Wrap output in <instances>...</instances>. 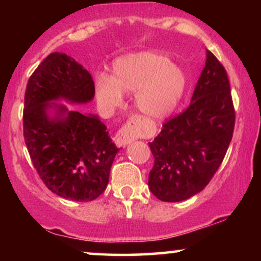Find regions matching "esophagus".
I'll list each match as a JSON object with an SVG mask.
<instances>
[{
    "mask_svg": "<svg viewBox=\"0 0 261 261\" xmlns=\"http://www.w3.org/2000/svg\"><path fill=\"white\" fill-rule=\"evenodd\" d=\"M142 134L143 128L141 127V116L133 115V118H130V120L115 134L114 141H115L116 146H119V147H125Z\"/></svg>",
    "mask_w": 261,
    "mask_h": 261,
    "instance_id": "34e87169",
    "label": "esophagus"
}]
</instances>
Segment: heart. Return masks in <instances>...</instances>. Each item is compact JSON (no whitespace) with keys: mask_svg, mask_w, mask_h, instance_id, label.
<instances>
[{"mask_svg":"<svg viewBox=\"0 0 261 261\" xmlns=\"http://www.w3.org/2000/svg\"><path fill=\"white\" fill-rule=\"evenodd\" d=\"M185 76L162 54L145 51L116 60L113 76H95V95L106 109L118 107L122 92H135V103L145 115L161 118L172 112L181 98Z\"/></svg>","mask_w":261,"mask_h":261,"instance_id":"obj_1","label":"heart"}]
</instances>
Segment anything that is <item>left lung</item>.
Listing matches in <instances>:
<instances>
[{
    "label": "left lung",
    "mask_w": 261,
    "mask_h": 261,
    "mask_svg": "<svg viewBox=\"0 0 261 261\" xmlns=\"http://www.w3.org/2000/svg\"><path fill=\"white\" fill-rule=\"evenodd\" d=\"M236 112L226 68L210 50L191 103L164 122L148 142L154 157L148 176L152 194L166 202L200 193L220 168L234 130Z\"/></svg>",
    "instance_id": "left-lung-1"
}]
</instances>
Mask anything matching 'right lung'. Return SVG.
<instances>
[{
	"mask_svg": "<svg viewBox=\"0 0 261 261\" xmlns=\"http://www.w3.org/2000/svg\"><path fill=\"white\" fill-rule=\"evenodd\" d=\"M93 97L91 73L66 54L46 56L27 83L23 136L33 166L45 187L73 201H92L106 190L119 148L97 116L68 112L50 119L46 110L60 98L86 103Z\"/></svg>",
	"mask_w": 261,
	"mask_h": 261,
	"instance_id": "add662e5",
	"label": "right lung"
}]
</instances>
